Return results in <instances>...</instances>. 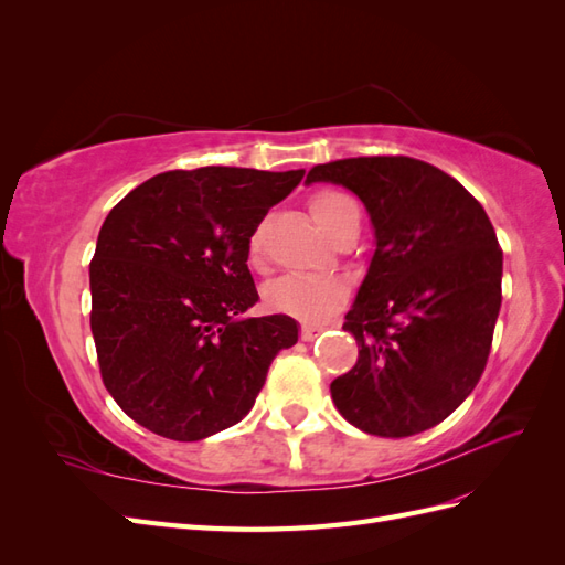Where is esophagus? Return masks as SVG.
I'll return each mask as SVG.
<instances>
[{
	"mask_svg": "<svg viewBox=\"0 0 565 565\" xmlns=\"http://www.w3.org/2000/svg\"><path fill=\"white\" fill-rule=\"evenodd\" d=\"M324 328H320V324H301V339L303 341H313Z\"/></svg>",
	"mask_w": 565,
	"mask_h": 565,
	"instance_id": "esophagus-1",
	"label": "esophagus"
}]
</instances>
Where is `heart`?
<instances>
[{"label":"heart","instance_id":"b5f03b06","mask_svg":"<svg viewBox=\"0 0 565 565\" xmlns=\"http://www.w3.org/2000/svg\"><path fill=\"white\" fill-rule=\"evenodd\" d=\"M309 212L318 228L332 237L337 231L344 228L349 221L358 218L355 202L332 191V188H322L313 193L309 200ZM247 259L252 266H259L262 262V233L254 231L247 245ZM349 289L339 278L330 276H282L276 282H270L266 289V303L273 311L295 316L309 322H318L334 313L341 303L347 301Z\"/></svg>","mask_w":565,"mask_h":565}]
</instances>
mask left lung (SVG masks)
I'll return each mask as SVG.
<instances>
[{
    "mask_svg": "<svg viewBox=\"0 0 565 565\" xmlns=\"http://www.w3.org/2000/svg\"><path fill=\"white\" fill-rule=\"evenodd\" d=\"M361 198L374 254L347 313L358 363L330 384L358 429H431L481 380L502 306V249L486 210L438 167L405 156L313 167L306 183Z\"/></svg>",
    "mask_w": 565,
    "mask_h": 565,
    "instance_id": "left-lung-1",
    "label": "left lung"
}]
</instances>
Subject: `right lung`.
Segmentation results:
<instances>
[{"mask_svg": "<svg viewBox=\"0 0 565 565\" xmlns=\"http://www.w3.org/2000/svg\"><path fill=\"white\" fill-rule=\"evenodd\" d=\"M292 172L200 167L164 172L119 200L89 266L92 334L115 403L172 440L241 422L278 351L297 344L289 316L243 318L259 301L247 245Z\"/></svg>", "mask_w": 565, "mask_h": 565, "instance_id": "right-lung-1", "label": "right lung"}]
</instances>
